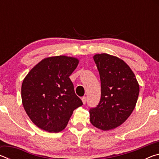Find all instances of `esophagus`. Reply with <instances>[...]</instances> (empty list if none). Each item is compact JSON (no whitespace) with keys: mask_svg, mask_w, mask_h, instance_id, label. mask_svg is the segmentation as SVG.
Returning <instances> with one entry per match:
<instances>
[{"mask_svg":"<svg viewBox=\"0 0 159 159\" xmlns=\"http://www.w3.org/2000/svg\"><path fill=\"white\" fill-rule=\"evenodd\" d=\"M81 99H82V102H83V104H85L86 103V97H83Z\"/></svg>","mask_w":159,"mask_h":159,"instance_id":"34e87169","label":"esophagus"}]
</instances>
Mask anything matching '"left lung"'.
I'll return each mask as SVG.
<instances>
[{
	"mask_svg": "<svg viewBox=\"0 0 159 159\" xmlns=\"http://www.w3.org/2000/svg\"><path fill=\"white\" fill-rule=\"evenodd\" d=\"M101 81L98 105L89 111L90 123L102 130L117 128L130 116L138 101L139 86L124 61L106 53L93 57Z\"/></svg>",
	"mask_w": 159,
	"mask_h": 159,
	"instance_id": "obj_1",
	"label": "left lung"
}]
</instances>
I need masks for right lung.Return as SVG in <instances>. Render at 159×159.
Here are the masks:
<instances>
[{"instance_id": "add662e5", "label": "right lung", "mask_w": 159, "mask_h": 159, "mask_svg": "<svg viewBox=\"0 0 159 159\" xmlns=\"http://www.w3.org/2000/svg\"><path fill=\"white\" fill-rule=\"evenodd\" d=\"M79 62L76 58L64 55L45 58L24 79V108L39 128L59 133L66 128L74 109L83 105L69 78Z\"/></svg>"}]
</instances>
